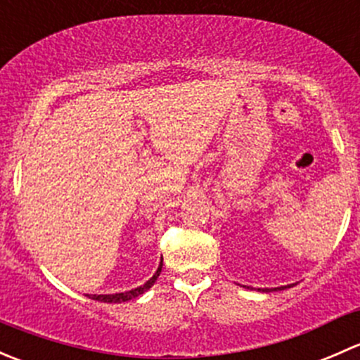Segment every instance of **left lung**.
<instances>
[{"label":"left lung","instance_id":"1","mask_svg":"<svg viewBox=\"0 0 360 360\" xmlns=\"http://www.w3.org/2000/svg\"><path fill=\"white\" fill-rule=\"evenodd\" d=\"M277 289H285V288H277ZM264 292H270V291H268V289H264Z\"/></svg>","mask_w":360,"mask_h":360}]
</instances>
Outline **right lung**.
I'll use <instances>...</instances> for the list:
<instances>
[{
    "label": "right lung",
    "instance_id": "add662e5",
    "mask_svg": "<svg viewBox=\"0 0 360 360\" xmlns=\"http://www.w3.org/2000/svg\"><path fill=\"white\" fill-rule=\"evenodd\" d=\"M162 264L163 261L160 263L157 274L153 275V277L150 278V281L146 282L144 285H141V288H136L132 289V291H127V292H116V294H86V296L90 297V300H96V301H103V303H123V301H129V300H134V297L141 296L143 292H146L148 289L151 288V285L155 284V281L158 278L160 271H162Z\"/></svg>",
    "mask_w": 360,
    "mask_h": 360
}]
</instances>
